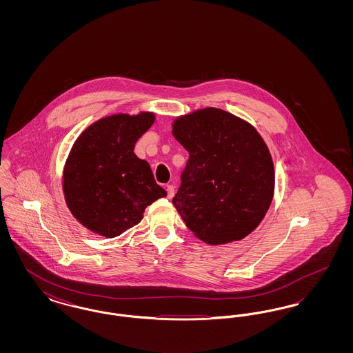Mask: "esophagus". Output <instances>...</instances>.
<instances>
[{"mask_svg": "<svg viewBox=\"0 0 353 353\" xmlns=\"http://www.w3.org/2000/svg\"><path fill=\"white\" fill-rule=\"evenodd\" d=\"M167 193H168V199H172L174 196V186L173 185H167Z\"/></svg>", "mask_w": 353, "mask_h": 353, "instance_id": "esophagus-1", "label": "esophagus"}]
</instances>
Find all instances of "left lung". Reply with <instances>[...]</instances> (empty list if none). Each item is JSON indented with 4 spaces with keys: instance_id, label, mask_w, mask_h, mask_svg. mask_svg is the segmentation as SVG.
Wrapping results in <instances>:
<instances>
[{
    "instance_id": "left-lung-1",
    "label": "left lung",
    "mask_w": 353,
    "mask_h": 353,
    "mask_svg": "<svg viewBox=\"0 0 353 353\" xmlns=\"http://www.w3.org/2000/svg\"><path fill=\"white\" fill-rule=\"evenodd\" d=\"M172 134L189 152L173 205L208 245L241 241L261 223L275 188L269 148L250 123L208 107L174 119Z\"/></svg>"
}]
</instances>
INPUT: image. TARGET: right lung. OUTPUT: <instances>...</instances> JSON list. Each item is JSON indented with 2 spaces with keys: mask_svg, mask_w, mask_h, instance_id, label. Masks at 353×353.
I'll return each mask as SVG.
<instances>
[{
  "mask_svg": "<svg viewBox=\"0 0 353 353\" xmlns=\"http://www.w3.org/2000/svg\"><path fill=\"white\" fill-rule=\"evenodd\" d=\"M153 121V112L117 114L92 123L75 140L62 186L71 214L88 230L118 236L143 219L148 205L167 196L150 164L134 152Z\"/></svg>",
  "mask_w": 353,
  "mask_h": 353,
  "instance_id": "right-lung-1",
  "label": "right lung"
}]
</instances>
